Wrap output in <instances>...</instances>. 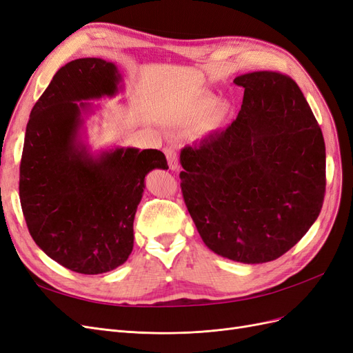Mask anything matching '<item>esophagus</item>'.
Returning <instances> with one entry per match:
<instances>
[{"label": "esophagus", "instance_id": "obj_1", "mask_svg": "<svg viewBox=\"0 0 353 353\" xmlns=\"http://www.w3.org/2000/svg\"><path fill=\"white\" fill-rule=\"evenodd\" d=\"M165 154H166V159H168L169 169L170 170H176L179 168V165H178V156H176L175 150H172V148H166Z\"/></svg>", "mask_w": 353, "mask_h": 353}]
</instances>
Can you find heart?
<instances>
[{
  "instance_id": "1",
  "label": "heart",
  "mask_w": 353,
  "mask_h": 353,
  "mask_svg": "<svg viewBox=\"0 0 353 353\" xmlns=\"http://www.w3.org/2000/svg\"><path fill=\"white\" fill-rule=\"evenodd\" d=\"M212 97H201L179 105L168 116V122L181 126H200L203 131L216 130L225 122L228 116L227 105H218Z\"/></svg>"
}]
</instances>
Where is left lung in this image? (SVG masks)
<instances>
[{"label":"left lung","mask_w":353,"mask_h":353,"mask_svg":"<svg viewBox=\"0 0 353 353\" xmlns=\"http://www.w3.org/2000/svg\"><path fill=\"white\" fill-rule=\"evenodd\" d=\"M234 83L244 88L237 119L181 150V190L212 252L263 263L290 250L321 212L325 144L292 78L252 72Z\"/></svg>","instance_id":"obj_1"}]
</instances>
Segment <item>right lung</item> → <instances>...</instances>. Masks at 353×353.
Returning <instances> with one entry per match:
<instances>
[{
  "label": "right lung",
  "instance_id": "add662e5",
  "mask_svg": "<svg viewBox=\"0 0 353 353\" xmlns=\"http://www.w3.org/2000/svg\"><path fill=\"white\" fill-rule=\"evenodd\" d=\"M114 63L87 57L57 70L26 126L19 196L28 230L52 261L79 274L121 266L134 248L145 175L168 169L162 152L114 147L94 154L82 141L88 100L122 90Z\"/></svg>",
  "mask_w": 353,
  "mask_h": 353
}]
</instances>
